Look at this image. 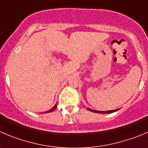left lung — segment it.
Listing matches in <instances>:
<instances>
[{"label":"left lung","instance_id":"left-lung-1","mask_svg":"<svg viewBox=\"0 0 148 148\" xmlns=\"http://www.w3.org/2000/svg\"><path fill=\"white\" fill-rule=\"evenodd\" d=\"M88 110L91 111V112H97V113H111V112H115V111L119 110V109H116V110H108V111H98V110H92V109H90V108H87Z\"/></svg>","mask_w":148,"mask_h":148}]
</instances>
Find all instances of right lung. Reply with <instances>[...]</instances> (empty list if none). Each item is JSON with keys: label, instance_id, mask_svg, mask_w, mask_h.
Here are the masks:
<instances>
[{"label": "right lung", "instance_id": "right-lung-1", "mask_svg": "<svg viewBox=\"0 0 148 148\" xmlns=\"http://www.w3.org/2000/svg\"><path fill=\"white\" fill-rule=\"evenodd\" d=\"M56 108H57V105H54V106L53 107V108H52L51 109V110H48V111H46V112H46V113H47V112H52V111H54V110L56 109Z\"/></svg>", "mask_w": 148, "mask_h": 148}]
</instances>
